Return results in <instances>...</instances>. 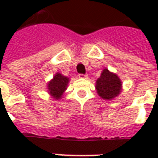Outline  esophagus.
<instances>
[{
	"instance_id": "1",
	"label": "esophagus",
	"mask_w": 158,
	"mask_h": 158,
	"mask_svg": "<svg viewBox=\"0 0 158 158\" xmlns=\"http://www.w3.org/2000/svg\"><path fill=\"white\" fill-rule=\"evenodd\" d=\"M79 77L80 79H88V75L87 74H79Z\"/></svg>"
}]
</instances>
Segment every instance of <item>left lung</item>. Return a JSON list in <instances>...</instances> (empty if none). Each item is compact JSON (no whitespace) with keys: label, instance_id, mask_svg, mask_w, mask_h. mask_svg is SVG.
<instances>
[{"label":"left lung","instance_id":"left-lung-1","mask_svg":"<svg viewBox=\"0 0 158 158\" xmlns=\"http://www.w3.org/2000/svg\"><path fill=\"white\" fill-rule=\"evenodd\" d=\"M98 96L103 100H113L122 92V81L116 73L104 69L96 82Z\"/></svg>","mask_w":158,"mask_h":158}]
</instances>
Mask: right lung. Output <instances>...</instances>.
<instances>
[{
	"mask_svg": "<svg viewBox=\"0 0 158 158\" xmlns=\"http://www.w3.org/2000/svg\"><path fill=\"white\" fill-rule=\"evenodd\" d=\"M69 78L62 75L61 73H56L46 85V89L50 96L56 101L62 99L63 93L69 86Z\"/></svg>",
	"mask_w": 158,
	"mask_h": 158,
	"instance_id": "right-lung-1",
	"label": "right lung"
}]
</instances>
